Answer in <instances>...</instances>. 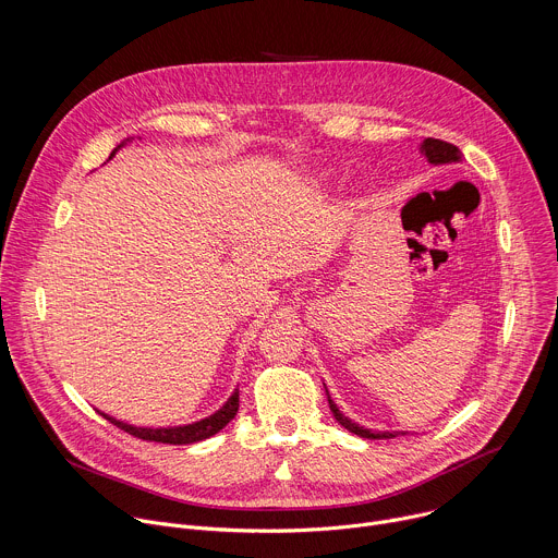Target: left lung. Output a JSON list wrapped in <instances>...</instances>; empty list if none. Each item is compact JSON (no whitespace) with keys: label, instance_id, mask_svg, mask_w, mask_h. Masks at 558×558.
I'll return each mask as SVG.
<instances>
[{"label":"left lung","instance_id":"8db88e82","mask_svg":"<svg viewBox=\"0 0 558 558\" xmlns=\"http://www.w3.org/2000/svg\"><path fill=\"white\" fill-rule=\"evenodd\" d=\"M421 150L425 153V157L432 161V163H449V161H460L462 159V153L458 146L449 144V142H442V140H436V137H427L423 144H421ZM328 397V392H326ZM328 405H330V412L335 416V421L345 427L348 432L361 436V438H369V440H381V438H397V432H373V429H363L359 427L356 423H352L350 418H345L339 408L332 403V399L328 397Z\"/></svg>","mask_w":558,"mask_h":558}]
</instances>
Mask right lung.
Wrapping results in <instances>:
<instances>
[{"label":"right lung","instance_id":"right-lung-1","mask_svg":"<svg viewBox=\"0 0 558 558\" xmlns=\"http://www.w3.org/2000/svg\"><path fill=\"white\" fill-rule=\"evenodd\" d=\"M120 148V146H118ZM116 148V150H118ZM113 150V153H116ZM111 153V155H113ZM239 412V392H234L228 403L213 416L199 421V423H193V425H183V427H168V429H146V427H133V425H126V423H120L107 414H102L109 423H113L116 427L124 429L126 434L140 438V440H148V442H163V445H191V442H199V440H206L210 436H215L217 432H221Z\"/></svg>","mask_w":558,"mask_h":558}]
</instances>
